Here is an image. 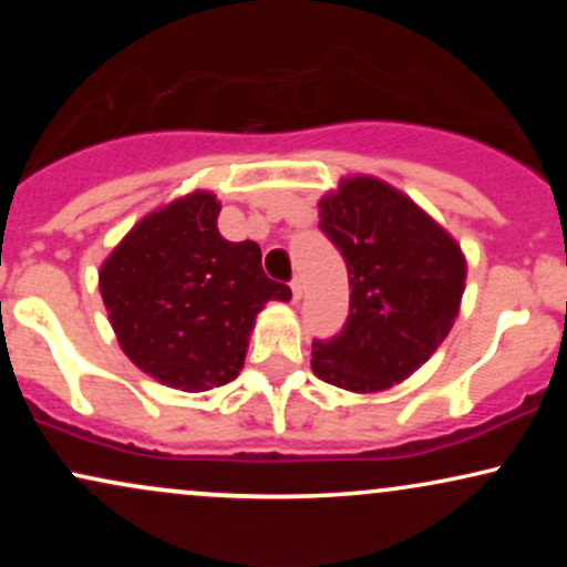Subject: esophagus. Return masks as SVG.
<instances>
[{
	"mask_svg": "<svg viewBox=\"0 0 567 567\" xmlns=\"http://www.w3.org/2000/svg\"><path fill=\"white\" fill-rule=\"evenodd\" d=\"M290 290H292V301H298V298H301V292H303L301 277H292V282H290Z\"/></svg>",
	"mask_w": 567,
	"mask_h": 567,
	"instance_id": "obj_1",
	"label": "esophagus"
}]
</instances>
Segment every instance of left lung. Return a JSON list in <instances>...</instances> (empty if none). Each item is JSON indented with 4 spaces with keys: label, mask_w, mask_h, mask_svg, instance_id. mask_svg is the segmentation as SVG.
I'll use <instances>...</instances> for the list:
<instances>
[{
    "label": "left lung",
    "mask_w": 567,
    "mask_h": 567,
    "mask_svg": "<svg viewBox=\"0 0 567 567\" xmlns=\"http://www.w3.org/2000/svg\"><path fill=\"white\" fill-rule=\"evenodd\" d=\"M320 229L347 261L351 296L341 333L311 343V370L347 392H383L451 333L466 258L413 199L370 175L320 199Z\"/></svg>",
    "instance_id": "obj_1"
}]
</instances>
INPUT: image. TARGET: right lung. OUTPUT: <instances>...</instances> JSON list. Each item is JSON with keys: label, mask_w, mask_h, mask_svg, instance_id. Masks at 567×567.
Masks as SVG:
<instances>
[{"label": "right lung", "mask_w": 567, "mask_h": 567, "mask_svg": "<svg viewBox=\"0 0 567 567\" xmlns=\"http://www.w3.org/2000/svg\"><path fill=\"white\" fill-rule=\"evenodd\" d=\"M218 213L210 192L173 199L141 218L97 275L130 362L181 392L237 379L258 311L292 296L264 275L261 247L220 237Z\"/></svg>", "instance_id": "add662e5"}]
</instances>
